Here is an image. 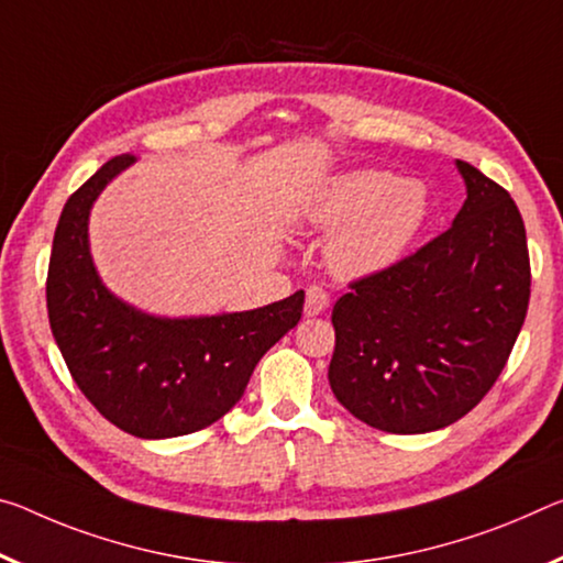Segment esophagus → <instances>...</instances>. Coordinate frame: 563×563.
<instances>
[{"label": "esophagus", "mask_w": 563, "mask_h": 563, "mask_svg": "<svg viewBox=\"0 0 563 563\" xmlns=\"http://www.w3.org/2000/svg\"><path fill=\"white\" fill-rule=\"evenodd\" d=\"M330 306V292L320 288V285H310L306 290V316L313 318L320 316Z\"/></svg>", "instance_id": "1"}]
</instances>
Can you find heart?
<instances>
[{"instance_id":"heart-1","label":"heart","mask_w":563,"mask_h":563,"mask_svg":"<svg viewBox=\"0 0 563 563\" xmlns=\"http://www.w3.org/2000/svg\"><path fill=\"white\" fill-rule=\"evenodd\" d=\"M428 216V192L418 180L386 169H353L325 183L306 202L318 225H345L328 247L343 278H363L394 265L413 243Z\"/></svg>"}]
</instances>
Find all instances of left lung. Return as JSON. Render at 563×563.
<instances>
[{
	"label": "left lung",
	"mask_w": 563,
	"mask_h": 563,
	"mask_svg": "<svg viewBox=\"0 0 563 563\" xmlns=\"http://www.w3.org/2000/svg\"><path fill=\"white\" fill-rule=\"evenodd\" d=\"M466 202L453 225L333 306L328 380L358 421L439 431L501 376L531 296L521 212L501 185L459 159Z\"/></svg>",
	"instance_id": "left-lung-1"
}]
</instances>
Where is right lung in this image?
I'll use <instances>...</instances> for the list:
<instances>
[{"label":"right lung","mask_w":563,"mask_h":563,"mask_svg":"<svg viewBox=\"0 0 563 563\" xmlns=\"http://www.w3.org/2000/svg\"><path fill=\"white\" fill-rule=\"evenodd\" d=\"M132 163L112 157L69 195L49 257V325L79 390L107 421L137 439H175L243 398L257 361L298 325L306 292L202 318H155L114 298L92 265L87 220L104 185Z\"/></svg>","instance_id":"1"}]
</instances>
